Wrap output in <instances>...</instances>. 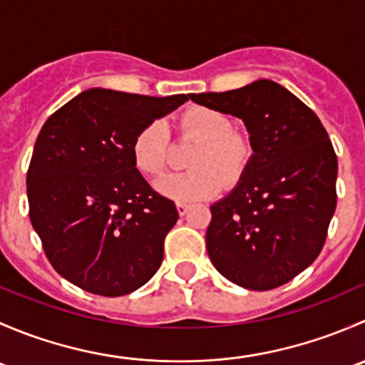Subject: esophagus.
Returning a JSON list of instances; mask_svg holds the SVG:
<instances>
[{
	"instance_id": "1",
	"label": "esophagus",
	"mask_w": 365,
	"mask_h": 365,
	"mask_svg": "<svg viewBox=\"0 0 365 365\" xmlns=\"http://www.w3.org/2000/svg\"><path fill=\"white\" fill-rule=\"evenodd\" d=\"M176 210H178L180 215L183 217L187 213V210H189V205H187V203H176Z\"/></svg>"
}]
</instances>
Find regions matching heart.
I'll return each instance as SVG.
<instances>
[{
  "mask_svg": "<svg viewBox=\"0 0 365 365\" xmlns=\"http://www.w3.org/2000/svg\"><path fill=\"white\" fill-rule=\"evenodd\" d=\"M182 135H196L201 145L190 155L192 169L160 176L155 190L176 203H190L212 197L222 189L224 176L237 182L247 169L252 155L251 141L233 130L227 114L213 108H190L180 118ZM132 160L139 173L157 176L164 171L169 155V132L162 120H152L132 139Z\"/></svg>",
  "mask_w": 365,
  "mask_h": 365,
  "instance_id": "1",
  "label": "heart"
}]
</instances>
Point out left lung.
Here are the masks:
<instances>
[{
  "mask_svg": "<svg viewBox=\"0 0 365 365\" xmlns=\"http://www.w3.org/2000/svg\"><path fill=\"white\" fill-rule=\"evenodd\" d=\"M189 97L242 118L254 150L233 192L210 206V259L242 288H279L325 245L337 205L332 141L314 111L270 79Z\"/></svg>",
  "mask_w": 365,
  "mask_h": 365,
  "instance_id": "left-lung-1",
  "label": "left lung"
}]
</instances>
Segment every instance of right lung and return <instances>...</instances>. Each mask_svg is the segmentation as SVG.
I'll use <instances>...</instances> for the list:
<instances>
[{"label":"right lung","mask_w":365,"mask_h":365,"mask_svg":"<svg viewBox=\"0 0 365 365\" xmlns=\"http://www.w3.org/2000/svg\"><path fill=\"white\" fill-rule=\"evenodd\" d=\"M185 101L91 88L43 123L26 176L29 220L54 270L84 292L128 295L159 270L178 210L143 178L130 146Z\"/></svg>","instance_id":"1"}]
</instances>
